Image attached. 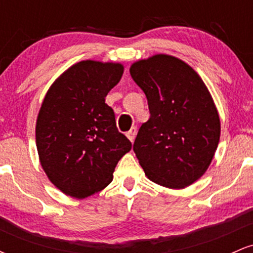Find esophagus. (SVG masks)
Returning <instances> with one entry per match:
<instances>
[{
  "mask_svg": "<svg viewBox=\"0 0 253 253\" xmlns=\"http://www.w3.org/2000/svg\"><path fill=\"white\" fill-rule=\"evenodd\" d=\"M126 135H127V138H128L129 140L133 143L135 139V135H136V127H132V128H130L128 132L126 133Z\"/></svg>",
  "mask_w": 253,
  "mask_h": 253,
  "instance_id": "obj_1",
  "label": "esophagus"
}]
</instances>
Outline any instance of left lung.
<instances>
[{"instance_id":"left-lung-1","label":"left lung","mask_w":253,"mask_h":253,"mask_svg":"<svg viewBox=\"0 0 253 253\" xmlns=\"http://www.w3.org/2000/svg\"><path fill=\"white\" fill-rule=\"evenodd\" d=\"M129 74L150 110L133 145L145 175L171 189L193 184L210 167L220 139L207 86L188 64L167 54L139 60Z\"/></svg>"}]
</instances>
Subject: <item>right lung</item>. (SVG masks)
Listing matches in <instances>:
<instances>
[{"label":"right lung","instance_id":"add662e5","mask_svg":"<svg viewBox=\"0 0 253 253\" xmlns=\"http://www.w3.org/2000/svg\"><path fill=\"white\" fill-rule=\"evenodd\" d=\"M123 74L121 64L84 60L64 72L43 98L36 127L38 153L50 181L66 195L84 199L104 189L132 149L106 103Z\"/></svg>","mask_w":253,"mask_h":253}]
</instances>
